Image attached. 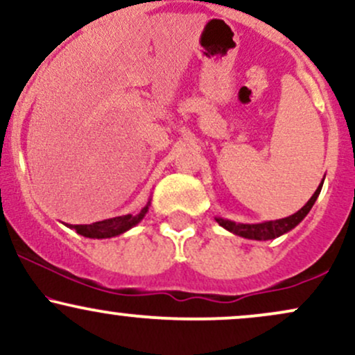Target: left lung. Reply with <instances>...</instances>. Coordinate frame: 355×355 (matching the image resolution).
Listing matches in <instances>:
<instances>
[{"label":"left lung","mask_w":355,"mask_h":355,"mask_svg":"<svg viewBox=\"0 0 355 355\" xmlns=\"http://www.w3.org/2000/svg\"><path fill=\"white\" fill-rule=\"evenodd\" d=\"M320 190H322V185H319V189H317L315 193L312 195L311 200L305 203V205L299 211H297V214L291 215V217L274 220V222L252 223V225L250 223H235V222H230V220H223V218H217V222H218V225L223 227V229H227L229 232H234L235 235H240V237H245V239L270 240V239L280 237V235L287 234L288 230H292L295 225H299V223L302 222L305 215L311 211L312 205L315 203Z\"/></svg>","instance_id":"left-lung-1"}]
</instances>
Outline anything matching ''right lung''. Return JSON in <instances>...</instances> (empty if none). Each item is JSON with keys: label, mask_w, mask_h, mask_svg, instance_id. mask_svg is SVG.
<instances>
[{"label": "right lung", "mask_w": 355, "mask_h": 355, "mask_svg": "<svg viewBox=\"0 0 355 355\" xmlns=\"http://www.w3.org/2000/svg\"><path fill=\"white\" fill-rule=\"evenodd\" d=\"M146 210H148V205L144 207L138 215H121V217L101 220V222L89 223V225H73L71 229H75L76 234L88 239L116 237V235L123 234V232L132 229L133 225H137V223L145 217Z\"/></svg>", "instance_id": "add662e5"}]
</instances>
